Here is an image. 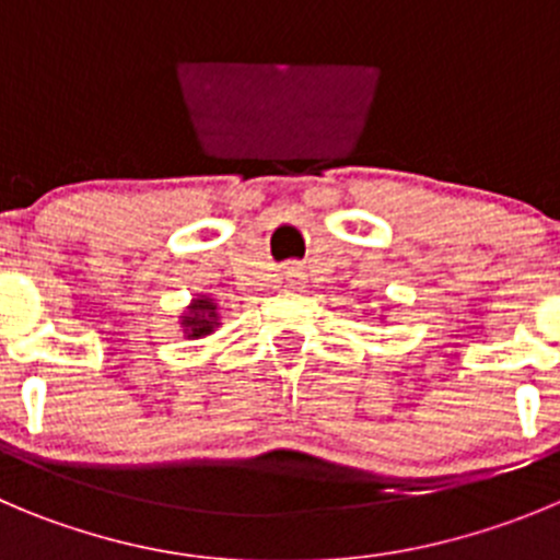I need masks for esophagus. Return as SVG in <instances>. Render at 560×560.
<instances>
[{"instance_id":"esophagus-1","label":"esophagus","mask_w":560,"mask_h":560,"mask_svg":"<svg viewBox=\"0 0 560 560\" xmlns=\"http://www.w3.org/2000/svg\"><path fill=\"white\" fill-rule=\"evenodd\" d=\"M284 279H287V284L292 287V290H298V287L304 284V270L298 268V265H287V270H284Z\"/></svg>"}]
</instances>
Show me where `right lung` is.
<instances>
[{"instance_id":"obj_1","label":"right lung","mask_w":560,"mask_h":560,"mask_svg":"<svg viewBox=\"0 0 560 560\" xmlns=\"http://www.w3.org/2000/svg\"><path fill=\"white\" fill-rule=\"evenodd\" d=\"M218 326H221V315H218V304L209 295L192 298L179 320L185 339L209 337V334H215Z\"/></svg>"}]
</instances>
